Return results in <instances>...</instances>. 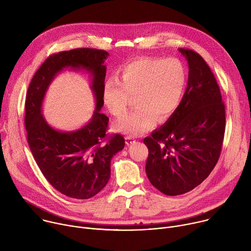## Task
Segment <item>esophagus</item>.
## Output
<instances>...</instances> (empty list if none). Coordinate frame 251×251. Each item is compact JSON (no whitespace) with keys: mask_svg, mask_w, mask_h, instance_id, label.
I'll use <instances>...</instances> for the list:
<instances>
[{"mask_svg":"<svg viewBox=\"0 0 251 251\" xmlns=\"http://www.w3.org/2000/svg\"><path fill=\"white\" fill-rule=\"evenodd\" d=\"M125 140H126V144L127 145H131V144H133V143H135V139L133 137H131V136L125 137Z\"/></svg>","mask_w":251,"mask_h":251,"instance_id":"esophagus-1","label":"esophagus"}]
</instances>
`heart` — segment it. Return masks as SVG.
<instances>
[{
    "mask_svg": "<svg viewBox=\"0 0 251 251\" xmlns=\"http://www.w3.org/2000/svg\"><path fill=\"white\" fill-rule=\"evenodd\" d=\"M187 81L186 69L176 58L139 57L122 66L119 80L104 83L102 97L108 111L122 116L134 97L136 109L115 124L114 129L134 137L152 128L156 120L167 121L180 105Z\"/></svg>",
    "mask_w": 251,
    "mask_h": 251,
    "instance_id": "1",
    "label": "heart"
}]
</instances>
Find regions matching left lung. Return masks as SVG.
I'll use <instances>...</instances> for the list:
<instances>
[{
	"label": "left lung",
	"mask_w": 251,
	"mask_h": 251,
	"mask_svg": "<svg viewBox=\"0 0 251 251\" xmlns=\"http://www.w3.org/2000/svg\"><path fill=\"white\" fill-rule=\"evenodd\" d=\"M189 64L185 94L174 114L144 139L149 155L146 174L168 196L186 194L217 165L226 130V109L217 79L204 59L178 49Z\"/></svg>",
	"instance_id": "1"
}]
</instances>
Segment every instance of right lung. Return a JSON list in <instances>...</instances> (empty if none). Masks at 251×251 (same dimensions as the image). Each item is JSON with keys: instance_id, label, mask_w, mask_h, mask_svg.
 Masks as SVG:
<instances>
[{"instance_id": "right-lung-1", "label": "right lung", "mask_w": 251, "mask_h": 251, "mask_svg": "<svg viewBox=\"0 0 251 251\" xmlns=\"http://www.w3.org/2000/svg\"><path fill=\"white\" fill-rule=\"evenodd\" d=\"M108 55L95 49H75L50 55L34 74L26 92L25 125L33 159L48 182L69 198L87 200L98 194L109 181L112 157L125 146L123 136L107 137L109 119L100 113L106 75L103 63ZM64 68L90 72L97 100L92 120L71 132L55 130L41 113L50 82Z\"/></svg>"}]
</instances>
